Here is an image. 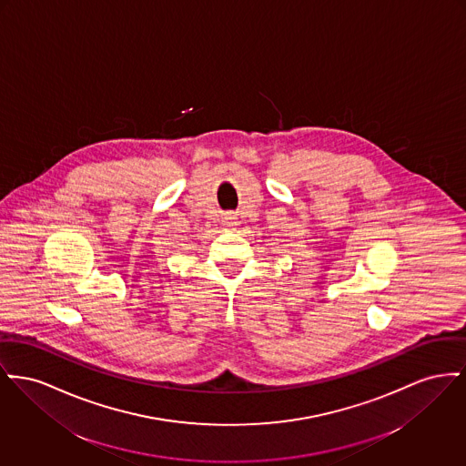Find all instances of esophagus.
<instances>
[{
	"instance_id": "1",
	"label": "esophagus",
	"mask_w": 466,
	"mask_h": 466,
	"mask_svg": "<svg viewBox=\"0 0 466 466\" xmlns=\"http://www.w3.org/2000/svg\"><path fill=\"white\" fill-rule=\"evenodd\" d=\"M234 219H236L234 213H227L225 215V225H234Z\"/></svg>"
}]
</instances>
